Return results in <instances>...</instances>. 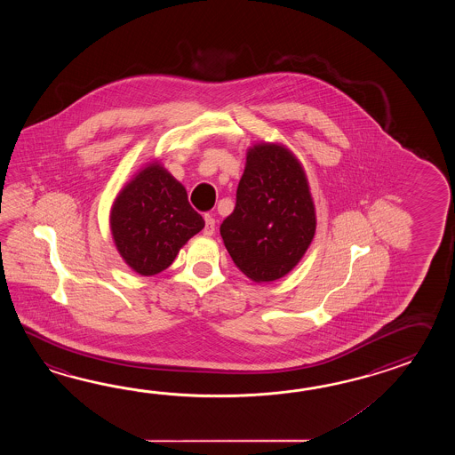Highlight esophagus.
Masks as SVG:
<instances>
[{
    "label": "esophagus",
    "mask_w": 455,
    "mask_h": 455,
    "mask_svg": "<svg viewBox=\"0 0 455 455\" xmlns=\"http://www.w3.org/2000/svg\"><path fill=\"white\" fill-rule=\"evenodd\" d=\"M214 228H216V221H214L213 216L206 214V216H204V235H213Z\"/></svg>",
    "instance_id": "obj_1"
}]
</instances>
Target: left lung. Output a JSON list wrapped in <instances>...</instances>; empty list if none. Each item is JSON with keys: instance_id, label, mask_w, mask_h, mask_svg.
Returning <instances> with one entry per match:
<instances>
[{"instance_id": "obj_1", "label": "left lung", "mask_w": 455, "mask_h": 455, "mask_svg": "<svg viewBox=\"0 0 455 455\" xmlns=\"http://www.w3.org/2000/svg\"><path fill=\"white\" fill-rule=\"evenodd\" d=\"M317 216L304 165L278 141L247 148L235 208L220 232L234 265L255 283L286 276L315 235Z\"/></svg>"}]
</instances>
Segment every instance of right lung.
<instances>
[{"mask_svg":"<svg viewBox=\"0 0 455 455\" xmlns=\"http://www.w3.org/2000/svg\"><path fill=\"white\" fill-rule=\"evenodd\" d=\"M108 224L122 260L141 276L169 268L185 243L204 228L184 185L156 159L120 188Z\"/></svg>","mask_w":455,"mask_h":455,"instance_id":"1","label":"right lung"}]
</instances>
